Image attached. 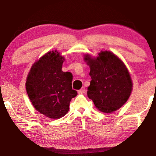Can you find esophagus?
Listing matches in <instances>:
<instances>
[{
    "instance_id": "obj_1",
    "label": "esophagus",
    "mask_w": 156,
    "mask_h": 156,
    "mask_svg": "<svg viewBox=\"0 0 156 156\" xmlns=\"http://www.w3.org/2000/svg\"><path fill=\"white\" fill-rule=\"evenodd\" d=\"M78 93L79 94H85L86 93V90H85V87H82L80 90H78Z\"/></svg>"
}]
</instances>
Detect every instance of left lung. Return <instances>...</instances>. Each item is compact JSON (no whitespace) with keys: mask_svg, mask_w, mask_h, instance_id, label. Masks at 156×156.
<instances>
[{"mask_svg":"<svg viewBox=\"0 0 156 156\" xmlns=\"http://www.w3.org/2000/svg\"><path fill=\"white\" fill-rule=\"evenodd\" d=\"M83 56L90 69L92 79L87 87V97L102 112L111 113L119 109L128 100L133 89L126 65L109 51H101L96 57L89 54Z\"/></svg>","mask_w":156,"mask_h":156,"instance_id":"obj_1","label":"left lung"}]
</instances>
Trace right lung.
<instances>
[{
  "instance_id": "right-lung-1",
  "label": "right lung",
  "mask_w": 156,
  "mask_h": 156,
  "mask_svg": "<svg viewBox=\"0 0 156 156\" xmlns=\"http://www.w3.org/2000/svg\"><path fill=\"white\" fill-rule=\"evenodd\" d=\"M64 61L57 50L47 52L34 63L26 79V91L32 105L50 119L66 115L70 102L77 95L72 89V73L61 70Z\"/></svg>"
}]
</instances>
